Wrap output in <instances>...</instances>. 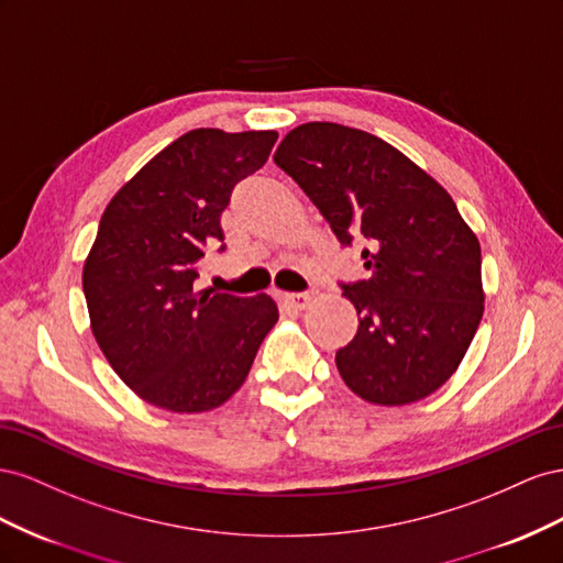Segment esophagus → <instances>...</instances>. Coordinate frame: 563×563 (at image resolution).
<instances>
[{"instance_id":"esophagus-1","label":"esophagus","mask_w":563,"mask_h":563,"mask_svg":"<svg viewBox=\"0 0 563 563\" xmlns=\"http://www.w3.org/2000/svg\"><path fill=\"white\" fill-rule=\"evenodd\" d=\"M283 301L290 303L292 309H307L311 303V295L309 292H285Z\"/></svg>"}]
</instances>
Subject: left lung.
I'll return each mask as SVG.
<instances>
[{
    "label": "left lung",
    "instance_id": "left-lung-1",
    "mask_svg": "<svg viewBox=\"0 0 563 563\" xmlns=\"http://www.w3.org/2000/svg\"><path fill=\"white\" fill-rule=\"evenodd\" d=\"M273 159L344 247L363 245L371 278L340 283L361 316L334 356L346 387L377 406L437 391L484 316L481 247L453 198L387 141L334 122L297 126Z\"/></svg>",
    "mask_w": 563,
    "mask_h": 563
}]
</instances>
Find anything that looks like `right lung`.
Here are the masks:
<instances>
[{"label":"right lung","instance_id":"right-lung-1","mask_svg":"<svg viewBox=\"0 0 563 563\" xmlns=\"http://www.w3.org/2000/svg\"><path fill=\"white\" fill-rule=\"evenodd\" d=\"M276 139L186 132L141 167L101 217L82 273L91 332L126 387L157 408L221 406L276 325L268 295L196 292L205 250H227L221 214L235 184L264 167Z\"/></svg>","mask_w":563,"mask_h":563}]
</instances>
